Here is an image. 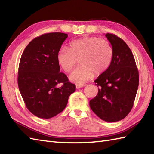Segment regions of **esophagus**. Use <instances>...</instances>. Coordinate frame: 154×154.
<instances>
[{"label":"esophagus","mask_w":154,"mask_h":154,"mask_svg":"<svg viewBox=\"0 0 154 154\" xmlns=\"http://www.w3.org/2000/svg\"><path fill=\"white\" fill-rule=\"evenodd\" d=\"M86 85L85 84H79V85H76V88L77 89H80V88H82V87H84Z\"/></svg>","instance_id":"34e87169"}]
</instances>
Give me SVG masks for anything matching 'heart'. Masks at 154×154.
Wrapping results in <instances>:
<instances>
[{"mask_svg": "<svg viewBox=\"0 0 154 154\" xmlns=\"http://www.w3.org/2000/svg\"><path fill=\"white\" fill-rule=\"evenodd\" d=\"M113 49L109 42L97 37H87L70 42L69 47L59 51L57 60L65 72L69 73L79 61L81 66L72 72L69 79L77 85L89 81L93 73L102 74L111 63Z\"/></svg>", "mask_w": 154, "mask_h": 154, "instance_id": "1", "label": "heart"}]
</instances>
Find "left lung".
I'll use <instances>...</instances> for the list:
<instances>
[{
  "label": "left lung",
  "mask_w": 154,
  "mask_h": 154,
  "mask_svg": "<svg viewBox=\"0 0 154 154\" xmlns=\"http://www.w3.org/2000/svg\"><path fill=\"white\" fill-rule=\"evenodd\" d=\"M105 36L113 49L112 60L94 81L99 89L89 105L100 119L114 122L124 119L132 109L139 74L132 51L125 42L114 34L107 33Z\"/></svg>",
  "instance_id": "obj_1"
}]
</instances>
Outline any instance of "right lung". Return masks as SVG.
<instances>
[{"label":"right lung","mask_w":154,"mask_h":154,"mask_svg":"<svg viewBox=\"0 0 154 154\" xmlns=\"http://www.w3.org/2000/svg\"><path fill=\"white\" fill-rule=\"evenodd\" d=\"M68 35L48 33L32 40L21 56L18 85L26 106L34 115L50 119L66 107L76 87L60 72L57 55ZM62 83L60 88L57 87Z\"/></svg>","instance_id":"add662e5"}]
</instances>
